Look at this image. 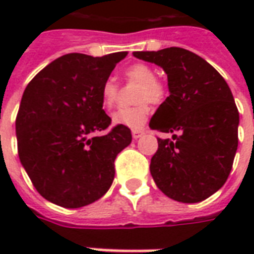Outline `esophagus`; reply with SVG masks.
Here are the masks:
<instances>
[{"mask_svg": "<svg viewBox=\"0 0 254 254\" xmlns=\"http://www.w3.org/2000/svg\"><path fill=\"white\" fill-rule=\"evenodd\" d=\"M144 133L143 129H133L132 130V134H133V138H138L141 134Z\"/></svg>", "mask_w": 254, "mask_h": 254, "instance_id": "1", "label": "esophagus"}]
</instances>
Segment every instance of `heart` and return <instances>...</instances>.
<instances>
[{
    "instance_id": "1",
    "label": "heart",
    "mask_w": 254,
    "mask_h": 254,
    "mask_svg": "<svg viewBox=\"0 0 254 254\" xmlns=\"http://www.w3.org/2000/svg\"><path fill=\"white\" fill-rule=\"evenodd\" d=\"M125 77L129 83L138 84L134 100L138 102L133 107L120 109L113 114L114 125H124L130 129H138L147 122L149 116V103L160 105L167 98V85L160 78L152 66L147 64H133L125 70ZM120 87L114 80H106L100 89L102 106L110 110L118 102Z\"/></svg>"
}]
</instances>
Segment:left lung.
I'll return each mask as SVG.
<instances>
[{
  "instance_id": "8db88e82",
  "label": "left lung",
  "mask_w": 254,
  "mask_h": 254,
  "mask_svg": "<svg viewBox=\"0 0 254 254\" xmlns=\"http://www.w3.org/2000/svg\"><path fill=\"white\" fill-rule=\"evenodd\" d=\"M133 56L163 67L169 81L170 95L149 127L173 138H158L151 176L173 200L202 201L227 181L238 147L240 113L229 85L212 65L181 47Z\"/></svg>"
}]
</instances>
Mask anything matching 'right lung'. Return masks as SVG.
Masks as SVG:
<instances>
[{
	"label": "right lung",
	"mask_w": 254,
	"mask_h": 254,
	"mask_svg": "<svg viewBox=\"0 0 254 254\" xmlns=\"http://www.w3.org/2000/svg\"><path fill=\"white\" fill-rule=\"evenodd\" d=\"M127 52L70 53L43 67L25 88L16 117L21 165L42 197L64 208L99 200L114 180V160L132 141L100 102V89Z\"/></svg>",
	"instance_id": "obj_1"
}]
</instances>
